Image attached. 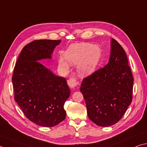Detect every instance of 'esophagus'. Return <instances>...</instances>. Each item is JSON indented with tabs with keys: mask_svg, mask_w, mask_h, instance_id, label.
<instances>
[{
	"mask_svg": "<svg viewBox=\"0 0 147 147\" xmlns=\"http://www.w3.org/2000/svg\"><path fill=\"white\" fill-rule=\"evenodd\" d=\"M67 84L71 89H75L78 85V82L76 81V79L71 78L67 80Z\"/></svg>",
	"mask_w": 147,
	"mask_h": 147,
	"instance_id": "esophagus-1",
	"label": "esophagus"
}]
</instances>
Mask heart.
<instances>
[{
  "label": "heart",
  "instance_id": "b5f03b06",
  "mask_svg": "<svg viewBox=\"0 0 147 147\" xmlns=\"http://www.w3.org/2000/svg\"><path fill=\"white\" fill-rule=\"evenodd\" d=\"M101 55L100 48L88 43L74 44L69 47L65 55L60 56L59 66L68 71L71 65H78V70L82 75H87L95 70Z\"/></svg>",
  "mask_w": 147,
  "mask_h": 147
}]
</instances>
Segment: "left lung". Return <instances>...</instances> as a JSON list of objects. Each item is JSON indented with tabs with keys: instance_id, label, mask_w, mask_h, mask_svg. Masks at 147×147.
<instances>
[{
	"instance_id": "obj_1",
	"label": "left lung",
	"mask_w": 147,
	"mask_h": 147,
	"mask_svg": "<svg viewBox=\"0 0 147 147\" xmlns=\"http://www.w3.org/2000/svg\"><path fill=\"white\" fill-rule=\"evenodd\" d=\"M133 83L125 50L113 38L107 64L85 78L81 84L89 119L100 127L118 123L132 102Z\"/></svg>"
}]
</instances>
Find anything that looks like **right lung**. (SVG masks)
<instances>
[{
    "instance_id": "1",
    "label": "right lung",
    "mask_w": 147,
    "mask_h": 147,
    "mask_svg": "<svg viewBox=\"0 0 147 147\" xmlns=\"http://www.w3.org/2000/svg\"><path fill=\"white\" fill-rule=\"evenodd\" d=\"M60 40H37L24 47L12 76L15 100L26 118L51 127L66 117L63 106L70 96L66 80L56 76L41 62L51 59Z\"/></svg>"
}]
</instances>
